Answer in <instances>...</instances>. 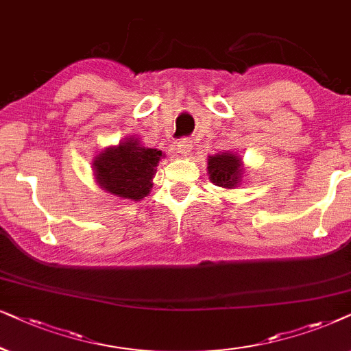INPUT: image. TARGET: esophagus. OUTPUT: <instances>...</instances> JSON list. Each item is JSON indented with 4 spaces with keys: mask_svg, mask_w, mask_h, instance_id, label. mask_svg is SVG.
Returning a JSON list of instances; mask_svg holds the SVG:
<instances>
[{
    "mask_svg": "<svg viewBox=\"0 0 351 351\" xmlns=\"http://www.w3.org/2000/svg\"><path fill=\"white\" fill-rule=\"evenodd\" d=\"M191 149H193V141L188 138H183L180 139L178 143H176V151H178L180 154H183V156H189L191 154Z\"/></svg>",
    "mask_w": 351,
    "mask_h": 351,
    "instance_id": "1",
    "label": "esophagus"
}]
</instances>
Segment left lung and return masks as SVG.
<instances>
[{
  "instance_id": "obj_1",
  "label": "left lung",
  "mask_w": 351,
  "mask_h": 351,
  "mask_svg": "<svg viewBox=\"0 0 351 351\" xmlns=\"http://www.w3.org/2000/svg\"><path fill=\"white\" fill-rule=\"evenodd\" d=\"M207 165L210 181L219 188L232 189L241 183L244 168H242L239 156H236V154L223 152L217 154V156H208Z\"/></svg>"
}]
</instances>
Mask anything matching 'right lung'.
Masks as SVG:
<instances>
[{"label":"right lung","mask_w":351,"mask_h":351,"mask_svg":"<svg viewBox=\"0 0 351 351\" xmlns=\"http://www.w3.org/2000/svg\"><path fill=\"white\" fill-rule=\"evenodd\" d=\"M162 151L144 147L138 139L128 138L119 146L106 147L93 162L95 176L107 193L121 199L139 200L151 193L152 176Z\"/></svg>","instance_id":"right-lung-1"}]
</instances>
